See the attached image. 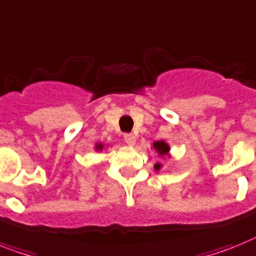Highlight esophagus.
Segmentation results:
<instances>
[{"label":"esophagus","instance_id":"esophagus-1","mask_svg":"<svg viewBox=\"0 0 256 256\" xmlns=\"http://www.w3.org/2000/svg\"><path fill=\"white\" fill-rule=\"evenodd\" d=\"M124 142L128 143V144H130V146L135 144V142H136V138H135L134 134H124Z\"/></svg>","mask_w":256,"mask_h":256}]
</instances>
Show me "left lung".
<instances>
[{"label":"left lung","mask_w":256,"mask_h":256,"mask_svg":"<svg viewBox=\"0 0 256 256\" xmlns=\"http://www.w3.org/2000/svg\"><path fill=\"white\" fill-rule=\"evenodd\" d=\"M154 148H155V151H156L160 156H166V155H168V152H170V146H168L164 140H156V142H154ZM160 167V163L155 164V170H156V171H159Z\"/></svg>","instance_id":"1"}]
</instances>
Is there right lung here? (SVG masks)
<instances>
[{
    "instance_id": "1",
    "label": "right lung",
    "mask_w": 256,
    "mask_h": 256,
    "mask_svg": "<svg viewBox=\"0 0 256 256\" xmlns=\"http://www.w3.org/2000/svg\"><path fill=\"white\" fill-rule=\"evenodd\" d=\"M102 148H104L102 143H97V144H96V150H97V151H101Z\"/></svg>"
}]
</instances>
